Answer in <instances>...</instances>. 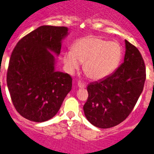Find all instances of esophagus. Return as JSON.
<instances>
[{
    "label": "esophagus",
    "instance_id": "34e87169",
    "mask_svg": "<svg viewBox=\"0 0 154 154\" xmlns=\"http://www.w3.org/2000/svg\"><path fill=\"white\" fill-rule=\"evenodd\" d=\"M77 86L79 87V88H85L86 87V84H83L81 82H78V84H77Z\"/></svg>",
    "mask_w": 154,
    "mask_h": 154
}]
</instances>
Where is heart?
<instances>
[{
    "mask_svg": "<svg viewBox=\"0 0 154 154\" xmlns=\"http://www.w3.org/2000/svg\"><path fill=\"white\" fill-rule=\"evenodd\" d=\"M122 57V48L118 43L108 42L94 35L80 38L74 42L73 50L64 54V65L70 74L84 63V71L92 80H100L116 68Z\"/></svg>",
    "mask_w": 154,
    "mask_h": 154,
    "instance_id": "b5f03b06",
    "label": "heart"
}]
</instances>
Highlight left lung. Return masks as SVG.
Returning <instances> with one entry per match:
<instances>
[{"mask_svg":"<svg viewBox=\"0 0 154 154\" xmlns=\"http://www.w3.org/2000/svg\"><path fill=\"white\" fill-rule=\"evenodd\" d=\"M124 62L114 73L87 87L84 106L87 120L100 128H109L130 115L143 89L146 67L139 50L125 40Z\"/></svg>","mask_w":154,"mask_h":154,"instance_id":"left-lung-1","label":"left lung"}]
</instances>
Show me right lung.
Wrapping results in <instances>:
<instances>
[{"instance_id":"obj_1","label":"right lung","mask_w":154,"mask_h":154,"mask_svg":"<svg viewBox=\"0 0 154 154\" xmlns=\"http://www.w3.org/2000/svg\"><path fill=\"white\" fill-rule=\"evenodd\" d=\"M65 26H42L17 42L10 58L7 84L18 113L43 122L54 117L72 87L68 74L54 70Z\"/></svg>"}]
</instances>
